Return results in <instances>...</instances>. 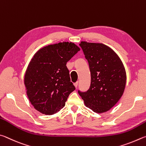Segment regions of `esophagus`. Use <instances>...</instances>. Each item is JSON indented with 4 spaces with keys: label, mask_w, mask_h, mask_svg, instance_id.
<instances>
[{
    "label": "esophagus",
    "mask_w": 146,
    "mask_h": 146,
    "mask_svg": "<svg viewBox=\"0 0 146 146\" xmlns=\"http://www.w3.org/2000/svg\"><path fill=\"white\" fill-rule=\"evenodd\" d=\"M78 81H77V82H76V83H74V86H75V87L76 88H78Z\"/></svg>",
    "instance_id": "34e87169"
}]
</instances>
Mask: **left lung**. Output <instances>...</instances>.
<instances>
[{"mask_svg":"<svg viewBox=\"0 0 146 146\" xmlns=\"http://www.w3.org/2000/svg\"><path fill=\"white\" fill-rule=\"evenodd\" d=\"M91 74V83L86 92L78 90L85 104L94 112L103 113L111 108L123 94L126 74L121 59L103 43L81 42Z\"/></svg>","mask_w":146,"mask_h":146,"instance_id":"left-lung-1","label":"left lung"}]
</instances>
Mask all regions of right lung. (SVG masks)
<instances>
[{
  "label": "right lung",
  "mask_w": 146,
  "mask_h": 146,
  "mask_svg": "<svg viewBox=\"0 0 146 146\" xmlns=\"http://www.w3.org/2000/svg\"><path fill=\"white\" fill-rule=\"evenodd\" d=\"M80 50L72 42H60L41 48L33 56L24 84L30 102L40 113L54 114L75 90L66 64Z\"/></svg>",
  "instance_id": "1"
}]
</instances>
